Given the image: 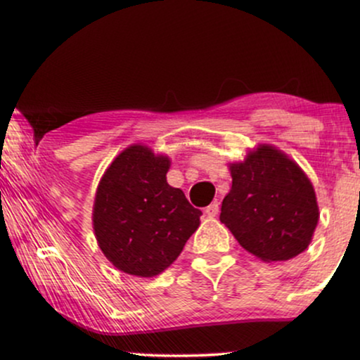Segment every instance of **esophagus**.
<instances>
[{
	"instance_id": "esophagus-1",
	"label": "esophagus",
	"mask_w": 360,
	"mask_h": 360,
	"mask_svg": "<svg viewBox=\"0 0 360 360\" xmlns=\"http://www.w3.org/2000/svg\"><path fill=\"white\" fill-rule=\"evenodd\" d=\"M205 213H206V216H210V218H214V216H218V213H219L218 201H214V203H211L210 206H206Z\"/></svg>"
}]
</instances>
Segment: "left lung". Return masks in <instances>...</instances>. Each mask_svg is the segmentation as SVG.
<instances>
[{
	"label": "left lung",
	"instance_id": "obj_1",
	"mask_svg": "<svg viewBox=\"0 0 360 360\" xmlns=\"http://www.w3.org/2000/svg\"><path fill=\"white\" fill-rule=\"evenodd\" d=\"M233 186L219 219L238 243L264 262L290 260L308 249L319 208L313 184L297 162L259 144L243 162L229 164Z\"/></svg>",
	"mask_w": 360,
	"mask_h": 360
}]
</instances>
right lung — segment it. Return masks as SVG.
I'll use <instances>...</instances> for the list:
<instances>
[{
	"instance_id": "obj_1",
	"label": "right lung",
	"mask_w": 360,
	"mask_h": 360,
	"mask_svg": "<svg viewBox=\"0 0 360 360\" xmlns=\"http://www.w3.org/2000/svg\"><path fill=\"white\" fill-rule=\"evenodd\" d=\"M170 159L150 147H126L103 174L93 203V231L121 272L150 278L179 257L198 229L201 211L167 184Z\"/></svg>"
}]
</instances>
